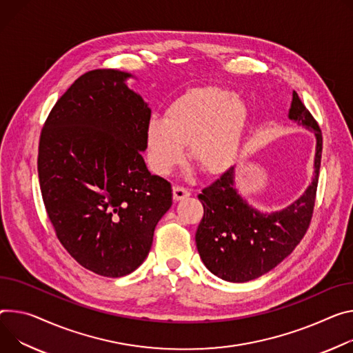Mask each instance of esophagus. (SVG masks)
<instances>
[{"instance_id":"34e87169","label":"esophagus","mask_w":353,"mask_h":353,"mask_svg":"<svg viewBox=\"0 0 353 353\" xmlns=\"http://www.w3.org/2000/svg\"><path fill=\"white\" fill-rule=\"evenodd\" d=\"M190 194H191L190 190H187V188H184V187H181V185H174V187H173V199H174L176 201L184 200V199H187Z\"/></svg>"}]
</instances>
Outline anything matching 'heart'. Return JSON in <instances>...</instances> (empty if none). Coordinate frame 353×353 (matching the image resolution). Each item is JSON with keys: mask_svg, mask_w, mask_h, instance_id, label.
<instances>
[{"mask_svg": "<svg viewBox=\"0 0 353 353\" xmlns=\"http://www.w3.org/2000/svg\"><path fill=\"white\" fill-rule=\"evenodd\" d=\"M248 107L223 87L205 85L187 91L166 111L146 125V149L152 169L169 174L185 156L207 173H219L236 159L248 125Z\"/></svg>", "mask_w": 353, "mask_h": 353, "instance_id": "b5f03b06", "label": "heart"}]
</instances>
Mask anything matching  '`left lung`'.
Listing matches in <instances>:
<instances>
[{"label": "left lung", "instance_id": "obj_1", "mask_svg": "<svg viewBox=\"0 0 353 353\" xmlns=\"http://www.w3.org/2000/svg\"><path fill=\"white\" fill-rule=\"evenodd\" d=\"M288 118L312 131L316 139L314 177L297 201L272 214L250 207L234 187V166L199 194L204 215L196 232L197 249L207 269L222 280L245 283L270 272L296 249L310 227L323 134L296 91Z\"/></svg>", "mask_w": 353, "mask_h": 353}]
</instances>
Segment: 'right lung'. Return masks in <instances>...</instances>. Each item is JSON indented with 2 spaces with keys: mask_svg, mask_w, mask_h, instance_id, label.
<instances>
[{
  "mask_svg": "<svg viewBox=\"0 0 353 353\" xmlns=\"http://www.w3.org/2000/svg\"><path fill=\"white\" fill-rule=\"evenodd\" d=\"M131 74L80 76L52 108L39 139L38 174L56 236L83 268L105 277L138 269L172 185L150 174L142 153L150 108L128 88Z\"/></svg>",
  "mask_w": 353,
  "mask_h": 353,
  "instance_id": "right-lung-1",
  "label": "right lung"
}]
</instances>
